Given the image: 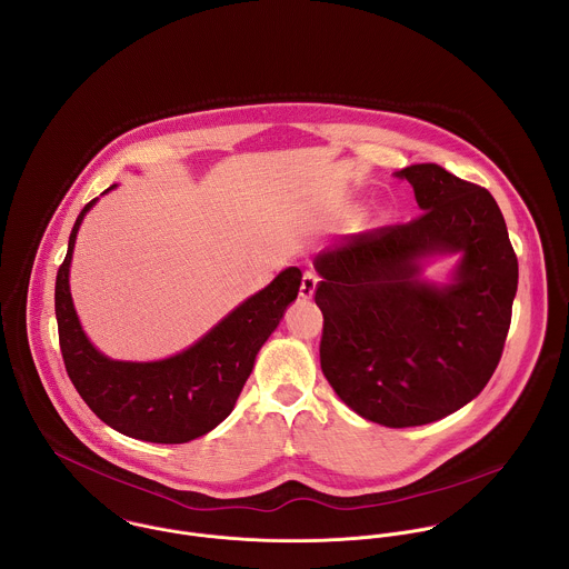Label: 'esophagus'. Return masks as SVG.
<instances>
[{
    "instance_id": "34e87169",
    "label": "esophagus",
    "mask_w": 569,
    "mask_h": 569,
    "mask_svg": "<svg viewBox=\"0 0 569 569\" xmlns=\"http://www.w3.org/2000/svg\"><path fill=\"white\" fill-rule=\"evenodd\" d=\"M316 287H318V276L313 271H305L302 282H300V298L311 300L316 293Z\"/></svg>"
}]
</instances>
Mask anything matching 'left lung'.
I'll use <instances>...</instances> for the list:
<instances>
[{
	"instance_id": "obj_1",
	"label": "left lung",
	"mask_w": 569,
	"mask_h": 569,
	"mask_svg": "<svg viewBox=\"0 0 569 569\" xmlns=\"http://www.w3.org/2000/svg\"><path fill=\"white\" fill-rule=\"evenodd\" d=\"M422 210L409 223L346 237L316 258L320 363L337 397L366 420L418 427L473 401L510 328L517 256L487 188L438 163L397 172ZM460 252L455 282L419 280V260Z\"/></svg>"
}]
</instances>
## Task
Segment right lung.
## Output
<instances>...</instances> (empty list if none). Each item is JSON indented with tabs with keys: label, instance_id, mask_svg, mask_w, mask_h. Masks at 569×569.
Returning <instances> with one entry per match:
<instances>
[{
	"label": "right lung",
	"instance_id": "1",
	"mask_svg": "<svg viewBox=\"0 0 569 569\" xmlns=\"http://www.w3.org/2000/svg\"><path fill=\"white\" fill-rule=\"evenodd\" d=\"M93 203L96 199L82 208L57 273L54 311L66 370L82 401L111 429L160 445L194 440L234 409L260 346L298 298L302 271L298 267L280 271L271 284L174 357L147 363L113 361L82 332L70 296L72 251L82 217Z\"/></svg>",
	"mask_w": 569,
	"mask_h": 569
}]
</instances>
